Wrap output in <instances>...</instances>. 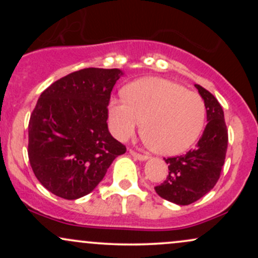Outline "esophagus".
Instances as JSON below:
<instances>
[{
  "instance_id": "34e87169",
  "label": "esophagus",
  "mask_w": 258,
  "mask_h": 258,
  "mask_svg": "<svg viewBox=\"0 0 258 258\" xmlns=\"http://www.w3.org/2000/svg\"><path fill=\"white\" fill-rule=\"evenodd\" d=\"M130 154H131L133 158L141 160V161H144V160L148 159L147 155H144V154H141V153H137L136 150H133V149H130Z\"/></svg>"
}]
</instances>
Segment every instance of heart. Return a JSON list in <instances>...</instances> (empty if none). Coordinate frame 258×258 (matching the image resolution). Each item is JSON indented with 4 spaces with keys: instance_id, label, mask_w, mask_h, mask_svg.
I'll return each instance as SVG.
<instances>
[{
    "instance_id": "obj_1",
    "label": "heart",
    "mask_w": 258,
    "mask_h": 258,
    "mask_svg": "<svg viewBox=\"0 0 258 258\" xmlns=\"http://www.w3.org/2000/svg\"><path fill=\"white\" fill-rule=\"evenodd\" d=\"M206 117L204 99L184 86L160 78L132 82L125 99H111L110 127L119 139L130 138L143 125V137L155 153L177 155L195 143Z\"/></svg>"
}]
</instances>
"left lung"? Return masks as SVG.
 Listing matches in <instances>:
<instances>
[{
    "label": "left lung",
    "instance_id": "8db88e82",
    "mask_svg": "<svg viewBox=\"0 0 258 258\" xmlns=\"http://www.w3.org/2000/svg\"><path fill=\"white\" fill-rule=\"evenodd\" d=\"M206 106L207 125L197 147L184 155L165 159L168 176L155 186L162 199L189 205L209 193L220 179L226 160L228 130L223 109L209 91L195 85Z\"/></svg>",
    "mask_w": 258,
    "mask_h": 258
}]
</instances>
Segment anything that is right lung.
<instances>
[{
  "instance_id": "right-lung-1",
  "label": "right lung",
  "mask_w": 258,
  "mask_h": 258,
  "mask_svg": "<svg viewBox=\"0 0 258 258\" xmlns=\"http://www.w3.org/2000/svg\"><path fill=\"white\" fill-rule=\"evenodd\" d=\"M119 69L86 68L47 87L29 121L28 155L36 178L57 197L91 193L126 147L108 130Z\"/></svg>"
}]
</instances>
